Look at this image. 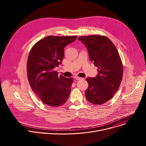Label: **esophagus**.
Returning a JSON list of instances; mask_svg holds the SVG:
<instances>
[{
	"mask_svg": "<svg viewBox=\"0 0 146 146\" xmlns=\"http://www.w3.org/2000/svg\"><path fill=\"white\" fill-rule=\"evenodd\" d=\"M76 80H81L82 78H80V77H78V76H75L74 77Z\"/></svg>",
	"mask_w": 146,
	"mask_h": 146,
	"instance_id": "esophagus-1",
	"label": "esophagus"
}]
</instances>
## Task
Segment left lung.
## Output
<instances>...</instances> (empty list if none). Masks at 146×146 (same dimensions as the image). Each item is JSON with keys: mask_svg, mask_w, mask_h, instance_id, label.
Returning a JSON list of instances; mask_svg holds the SVG:
<instances>
[{"mask_svg": "<svg viewBox=\"0 0 146 146\" xmlns=\"http://www.w3.org/2000/svg\"><path fill=\"white\" fill-rule=\"evenodd\" d=\"M78 39L86 46L91 61L99 69L96 77L86 78L88 88L86 97L95 105L104 104L113 97L122 81L123 66L119 53L106 36L91 35Z\"/></svg>", "mask_w": 146, "mask_h": 146, "instance_id": "obj_1", "label": "left lung"}]
</instances>
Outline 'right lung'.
<instances>
[{"label": "right lung", "mask_w": 146, "mask_h": 146, "mask_svg": "<svg viewBox=\"0 0 146 146\" xmlns=\"http://www.w3.org/2000/svg\"><path fill=\"white\" fill-rule=\"evenodd\" d=\"M77 36H48L32 48L27 62V75L33 91L49 106L58 107L67 101L73 78L58 76L54 70L64 56V47L73 43Z\"/></svg>", "instance_id": "1"}]
</instances>
